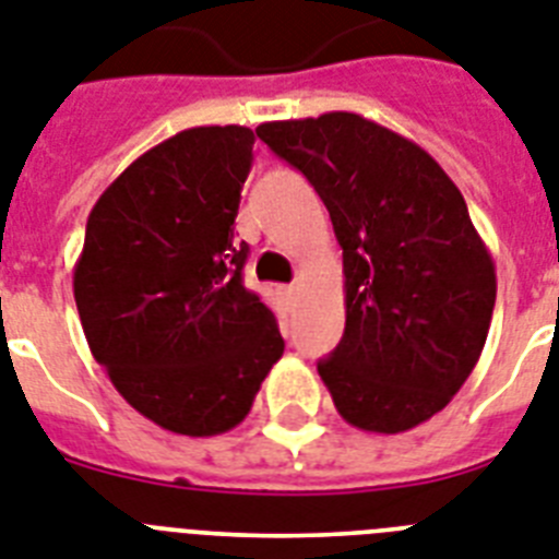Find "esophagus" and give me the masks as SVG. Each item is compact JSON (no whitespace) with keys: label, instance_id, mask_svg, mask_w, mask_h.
Here are the masks:
<instances>
[{"label":"esophagus","instance_id":"34e87169","mask_svg":"<svg viewBox=\"0 0 559 559\" xmlns=\"http://www.w3.org/2000/svg\"><path fill=\"white\" fill-rule=\"evenodd\" d=\"M298 289H301V284H289V287L284 289V293H287L289 298H295V295H298Z\"/></svg>","mask_w":559,"mask_h":559}]
</instances>
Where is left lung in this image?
<instances>
[{
  "mask_svg": "<svg viewBox=\"0 0 559 559\" xmlns=\"http://www.w3.org/2000/svg\"><path fill=\"white\" fill-rule=\"evenodd\" d=\"M324 201L344 249V335L319 361L353 428L402 433L442 411L488 338L497 272L465 198L413 140L353 111L258 126Z\"/></svg>",
  "mask_w": 559,
  "mask_h": 559,
  "instance_id": "left-lung-1",
  "label": "left lung"
}]
</instances>
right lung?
<instances>
[{
  "label": "right lung",
  "mask_w": 559,
  "mask_h": 559,
  "mask_svg": "<svg viewBox=\"0 0 559 559\" xmlns=\"http://www.w3.org/2000/svg\"><path fill=\"white\" fill-rule=\"evenodd\" d=\"M252 143L247 126H198L140 154L91 209L74 266L91 356L134 411L180 437L240 425L284 356L275 316L240 281Z\"/></svg>",
  "instance_id": "obj_1"
}]
</instances>
